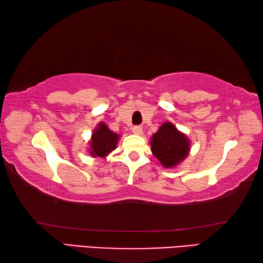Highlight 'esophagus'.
I'll return each mask as SVG.
<instances>
[{"label":"esophagus","mask_w":263,"mask_h":263,"mask_svg":"<svg viewBox=\"0 0 263 263\" xmlns=\"http://www.w3.org/2000/svg\"><path fill=\"white\" fill-rule=\"evenodd\" d=\"M132 131H133V133H135V135H138V136L142 135V127L141 126H135L132 128Z\"/></svg>","instance_id":"34e87169"}]
</instances>
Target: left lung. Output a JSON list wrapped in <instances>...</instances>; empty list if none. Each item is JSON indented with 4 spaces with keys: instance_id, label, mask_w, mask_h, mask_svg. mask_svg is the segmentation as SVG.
Instances as JSON below:
<instances>
[{
    "instance_id": "left-lung-1",
    "label": "left lung",
    "mask_w": 263,
    "mask_h": 263,
    "mask_svg": "<svg viewBox=\"0 0 263 263\" xmlns=\"http://www.w3.org/2000/svg\"><path fill=\"white\" fill-rule=\"evenodd\" d=\"M152 153L164 168H173L188 157L190 140L172 123H163L151 138Z\"/></svg>"
}]
</instances>
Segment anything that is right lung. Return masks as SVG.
Segmentation results:
<instances>
[{"mask_svg": "<svg viewBox=\"0 0 263 263\" xmlns=\"http://www.w3.org/2000/svg\"><path fill=\"white\" fill-rule=\"evenodd\" d=\"M119 136L106 126V124L100 123L91 135L89 141V153L94 158H105L109 153L112 152L117 146Z\"/></svg>", "mask_w": 263, "mask_h": 263, "instance_id": "obj_1", "label": "right lung"}]
</instances>
